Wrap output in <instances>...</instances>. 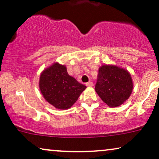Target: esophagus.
<instances>
[{
  "label": "esophagus",
  "instance_id": "obj_1",
  "mask_svg": "<svg viewBox=\"0 0 159 159\" xmlns=\"http://www.w3.org/2000/svg\"><path fill=\"white\" fill-rule=\"evenodd\" d=\"M86 85L87 87H93V83L92 82H88L86 83Z\"/></svg>",
  "mask_w": 159,
  "mask_h": 159
}]
</instances>
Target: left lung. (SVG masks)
<instances>
[{"instance_id":"1","label":"left lung","mask_w":159,"mask_h":159,"mask_svg":"<svg viewBox=\"0 0 159 159\" xmlns=\"http://www.w3.org/2000/svg\"><path fill=\"white\" fill-rule=\"evenodd\" d=\"M133 87L132 78L126 70L107 64L99 68L95 89L109 107H116L123 104L129 98Z\"/></svg>"}]
</instances>
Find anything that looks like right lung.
Instances as JSON below:
<instances>
[{
	"mask_svg": "<svg viewBox=\"0 0 159 159\" xmlns=\"http://www.w3.org/2000/svg\"><path fill=\"white\" fill-rule=\"evenodd\" d=\"M86 86L69 75L64 65L55 62L40 75L39 88L43 98L57 109L72 106Z\"/></svg>",
	"mask_w": 159,
	"mask_h": 159,
	"instance_id": "add662e5",
	"label": "right lung"
}]
</instances>
